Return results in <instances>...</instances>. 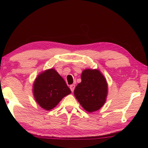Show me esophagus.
Here are the masks:
<instances>
[{
    "label": "esophagus",
    "instance_id": "esophagus-1",
    "mask_svg": "<svg viewBox=\"0 0 148 148\" xmlns=\"http://www.w3.org/2000/svg\"><path fill=\"white\" fill-rule=\"evenodd\" d=\"M74 88H75V84H71V85H70V89L72 92H74Z\"/></svg>",
    "mask_w": 148,
    "mask_h": 148
}]
</instances>
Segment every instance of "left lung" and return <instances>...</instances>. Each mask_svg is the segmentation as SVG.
I'll use <instances>...</instances> for the list:
<instances>
[{
	"label": "left lung",
	"instance_id": "obj_1",
	"mask_svg": "<svg viewBox=\"0 0 148 148\" xmlns=\"http://www.w3.org/2000/svg\"><path fill=\"white\" fill-rule=\"evenodd\" d=\"M81 78V82L74 90V95L86 111H96L106 102L108 89L106 78L98 69H85Z\"/></svg>",
	"mask_w": 148,
	"mask_h": 148
}]
</instances>
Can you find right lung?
Segmentation results:
<instances>
[{
    "label": "right lung",
    "instance_id": "1",
    "mask_svg": "<svg viewBox=\"0 0 148 148\" xmlns=\"http://www.w3.org/2000/svg\"><path fill=\"white\" fill-rule=\"evenodd\" d=\"M71 93L64 79L54 69L42 72L38 75L33 85V93L37 103L49 111Z\"/></svg>",
    "mask_w": 148,
    "mask_h": 148
}]
</instances>
